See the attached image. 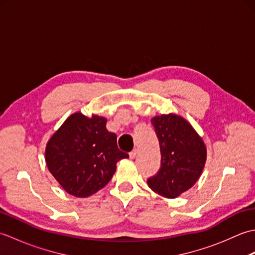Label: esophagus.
Segmentation results:
<instances>
[{"instance_id": "34e87169", "label": "esophagus", "mask_w": 255, "mask_h": 255, "mask_svg": "<svg viewBox=\"0 0 255 255\" xmlns=\"http://www.w3.org/2000/svg\"><path fill=\"white\" fill-rule=\"evenodd\" d=\"M136 154H137V150H132L131 152H129V158L134 159L136 158Z\"/></svg>"}]
</instances>
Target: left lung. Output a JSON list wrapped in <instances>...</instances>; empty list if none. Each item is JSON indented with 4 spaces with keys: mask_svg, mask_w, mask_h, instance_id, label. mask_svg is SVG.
Segmentation results:
<instances>
[{
    "mask_svg": "<svg viewBox=\"0 0 255 255\" xmlns=\"http://www.w3.org/2000/svg\"><path fill=\"white\" fill-rule=\"evenodd\" d=\"M159 140L161 165L148 178V185L166 198H175L191 188L202 173L206 147L185 119L169 114L151 119Z\"/></svg>",
    "mask_w": 255,
    "mask_h": 255,
    "instance_id": "obj_1",
    "label": "left lung"
}]
</instances>
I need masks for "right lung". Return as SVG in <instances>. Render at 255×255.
<instances>
[{
    "label": "right lung",
    "instance_id": "1",
    "mask_svg": "<svg viewBox=\"0 0 255 255\" xmlns=\"http://www.w3.org/2000/svg\"><path fill=\"white\" fill-rule=\"evenodd\" d=\"M129 158L117 147V136L106 129V118L70 116L48 141L47 166L64 191L88 197L112 180L116 163Z\"/></svg>",
    "mask_w": 255,
    "mask_h": 255
}]
</instances>
